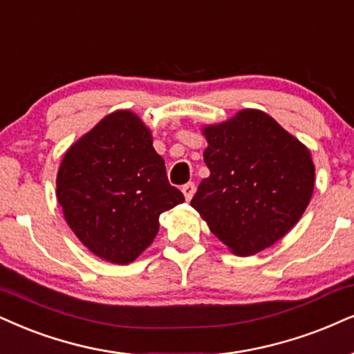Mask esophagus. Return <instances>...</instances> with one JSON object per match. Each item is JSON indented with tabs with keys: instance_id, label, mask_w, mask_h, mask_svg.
<instances>
[{
	"instance_id": "1",
	"label": "esophagus",
	"mask_w": 354,
	"mask_h": 354,
	"mask_svg": "<svg viewBox=\"0 0 354 354\" xmlns=\"http://www.w3.org/2000/svg\"><path fill=\"white\" fill-rule=\"evenodd\" d=\"M182 194H184L185 200H190L192 197H194V194H195V184H192V182H189V184L182 185Z\"/></svg>"
}]
</instances>
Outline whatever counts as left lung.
<instances>
[{"label": "left lung", "mask_w": 354, "mask_h": 354, "mask_svg": "<svg viewBox=\"0 0 354 354\" xmlns=\"http://www.w3.org/2000/svg\"><path fill=\"white\" fill-rule=\"evenodd\" d=\"M202 134L210 176L200 182L190 205L233 254L246 257L272 246L310 203V149L254 108L205 124Z\"/></svg>", "instance_id": "left-lung-1"}]
</instances>
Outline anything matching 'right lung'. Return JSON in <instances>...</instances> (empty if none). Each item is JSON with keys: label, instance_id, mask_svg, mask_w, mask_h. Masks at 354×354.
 Listing matches in <instances>:
<instances>
[{"label": "right lung", "instance_id": "add662e5", "mask_svg": "<svg viewBox=\"0 0 354 354\" xmlns=\"http://www.w3.org/2000/svg\"><path fill=\"white\" fill-rule=\"evenodd\" d=\"M57 200L85 248L129 264L154 241L160 213L184 202L169 184L152 133L131 110H116L78 138L57 172Z\"/></svg>", "mask_w": 354, "mask_h": 354}]
</instances>
